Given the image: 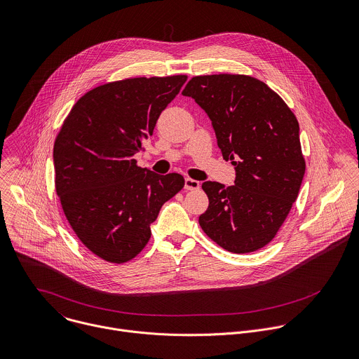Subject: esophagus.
Returning a JSON list of instances; mask_svg holds the SVG:
<instances>
[{
  "label": "esophagus",
  "mask_w": 359,
  "mask_h": 359,
  "mask_svg": "<svg viewBox=\"0 0 359 359\" xmlns=\"http://www.w3.org/2000/svg\"><path fill=\"white\" fill-rule=\"evenodd\" d=\"M200 186H201L200 182H197V180H194V179L187 177V179L184 180V189H186V190H198Z\"/></svg>",
  "instance_id": "34e87169"
}]
</instances>
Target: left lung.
<instances>
[{"label":"left lung","mask_w":359,"mask_h":359,"mask_svg":"<svg viewBox=\"0 0 359 359\" xmlns=\"http://www.w3.org/2000/svg\"><path fill=\"white\" fill-rule=\"evenodd\" d=\"M182 94L207 112L224 159L236 170L233 186L203 183L210 203L200 226L229 252L264 248L290 212L306 170L296 115L247 74L196 76Z\"/></svg>","instance_id":"8db88e82"}]
</instances>
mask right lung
<instances>
[{
	"mask_svg": "<svg viewBox=\"0 0 359 359\" xmlns=\"http://www.w3.org/2000/svg\"><path fill=\"white\" fill-rule=\"evenodd\" d=\"M186 80L109 81L81 95L65 118L53 147L56 193L80 243L102 261L134 259L161 207L184 186L182 175L142 169L134 155Z\"/></svg>",
	"mask_w": 359,
	"mask_h": 359,
	"instance_id": "obj_1",
	"label": "right lung"
}]
</instances>
